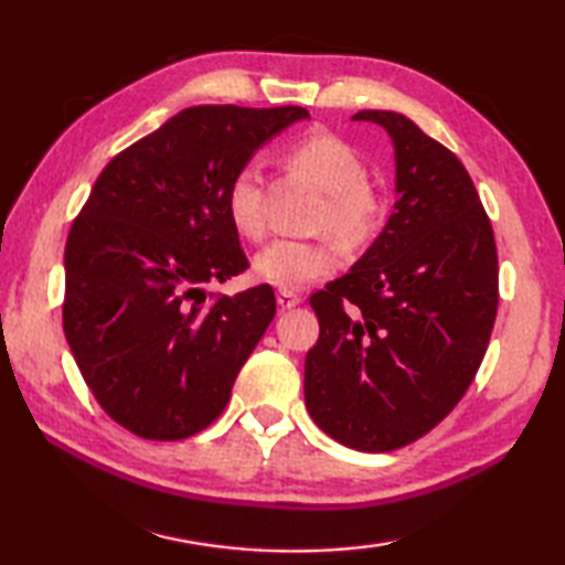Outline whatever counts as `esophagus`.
Instances as JSON below:
<instances>
[{
  "label": "esophagus",
  "mask_w": 565,
  "mask_h": 565,
  "mask_svg": "<svg viewBox=\"0 0 565 565\" xmlns=\"http://www.w3.org/2000/svg\"><path fill=\"white\" fill-rule=\"evenodd\" d=\"M276 301H279L281 309H294V306L301 303V296L289 291V289H281L279 294H276Z\"/></svg>",
  "instance_id": "esophagus-1"
}]
</instances>
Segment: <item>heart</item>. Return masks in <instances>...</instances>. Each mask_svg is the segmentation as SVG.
I'll use <instances>...</instances> for the list:
<instances>
[{
    "label": "heart",
    "instance_id": "heart-1",
    "mask_svg": "<svg viewBox=\"0 0 565 565\" xmlns=\"http://www.w3.org/2000/svg\"><path fill=\"white\" fill-rule=\"evenodd\" d=\"M296 169L309 174L327 191L317 214L319 232L337 236L347 248L366 246L384 218V199L369 184V171L359 151L339 134L317 129L286 149ZM226 214L242 236L259 242L266 234L262 167L244 161L226 186ZM339 266V248L331 238H276L256 254L254 271L279 289H303Z\"/></svg>",
    "mask_w": 565,
    "mask_h": 565
}]
</instances>
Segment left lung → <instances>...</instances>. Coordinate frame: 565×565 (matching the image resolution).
I'll return each instance as SVG.
<instances>
[{
    "label": "left lung",
    "mask_w": 565,
    "mask_h": 565,
    "mask_svg": "<svg viewBox=\"0 0 565 565\" xmlns=\"http://www.w3.org/2000/svg\"><path fill=\"white\" fill-rule=\"evenodd\" d=\"M396 204L349 274L311 296L319 341L303 398L323 434L384 454L426 436L476 379L499 309L493 228L461 161L396 111Z\"/></svg>",
    "instance_id": "obj_1"
}]
</instances>
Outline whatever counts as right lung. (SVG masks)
<instances>
[{
	"mask_svg": "<svg viewBox=\"0 0 565 565\" xmlns=\"http://www.w3.org/2000/svg\"><path fill=\"white\" fill-rule=\"evenodd\" d=\"M301 107H189L119 151L64 248V337L94 398L127 431L179 441L222 416L276 313L269 284L206 291L248 269L226 214L234 171L306 119Z\"/></svg>",
	"mask_w": 565,
	"mask_h": 565,
	"instance_id": "right-lung-1",
	"label": "right lung"
}]
</instances>
